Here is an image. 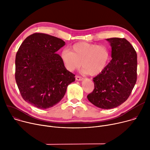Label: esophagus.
<instances>
[{"instance_id":"34e87169","label":"esophagus","mask_w":150,"mask_h":150,"mask_svg":"<svg viewBox=\"0 0 150 150\" xmlns=\"http://www.w3.org/2000/svg\"><path fill=\"white\" fill-rule=\"evenodd\" d=\"M76 80H77V81H82V80H83V77L79 76H76Z\"/></svg>"}]
</instances>
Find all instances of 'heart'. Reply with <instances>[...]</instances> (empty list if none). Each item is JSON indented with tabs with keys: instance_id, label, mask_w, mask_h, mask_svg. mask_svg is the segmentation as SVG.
Instances as JSON below:
<instances>
[{
	"instance_id": "b5f03b06",
	"label": "heart",
	"mask_w": 150,
	"mask_h": 150,
	"mask_svg": "<svg viewBox=\"0 0 150 150\" xmlns=\"http://www.w3.org/2000/svg\"><path fill=\"white\" fill-rule=\"evenodd\" d=\"M61 57L68 71L79 69L82 64L83 72L94 76L105 70L110 60V53L105 45L80 42L74 44L70 50H63Z\"/></svg>"
}]
</instances>
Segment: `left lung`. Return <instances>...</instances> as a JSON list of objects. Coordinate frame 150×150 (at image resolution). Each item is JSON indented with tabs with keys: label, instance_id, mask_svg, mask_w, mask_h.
I'll return each instance as SVG.
<instances>
[{
	"label": "left lung",
	"instance_id": "obj_1",
	"mask_svg": "<svg viewBox=\"0 0 150 150\" xmlns=\"http://www.w3.org/2000/svg\"><path fill=\"white\" fill-rule=\"evenodd\" d=\"M106 40L112 48V60L105 70L93 78L94 89L88 95L96 106L109 109L118 107L130 96L137 79V54L125 38Z\"/></svg>",
	"mask_w": 150,
	"mask_h": 150
}]
</instances>
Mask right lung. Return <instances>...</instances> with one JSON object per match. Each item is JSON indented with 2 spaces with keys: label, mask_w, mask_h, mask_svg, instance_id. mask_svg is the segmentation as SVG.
<instances>
[{
  "label": "right lung",
  "mask_w": 150,
  "mask_h": 150,
  "mask_svg": "<svg viewBox=\"0 0 150 150\" xmlns=\"http://www.w3.org/2000/svg\"><path fill=\"white\" fill-rule=\"evenodd\" d=\"M65 44L61 39L35 33L22 42L16 56V83L23 97L41 109L53 107L64 97L75 75L56 53Z\"/></svg>",
  "instance_id": "obj_1"
}]
</instances>
